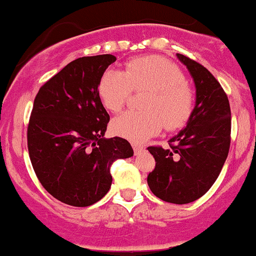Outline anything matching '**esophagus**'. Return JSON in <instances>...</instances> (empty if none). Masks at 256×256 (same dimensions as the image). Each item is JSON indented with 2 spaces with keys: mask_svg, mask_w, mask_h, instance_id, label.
<instances>
[{
  "mask_svg": "<svg viewBox=\"0 0 256 256\" xmlns=\"http://www.w3.org/2000/svg\"><path fill=\"white\" fill-rule=\"evenodd\" d=\"M132 146H133V150L136 154H139L142 150H144V146L142 144L138 143H132Z\"/></svg>",
  "mask_w": 256,
  "mask_h": 256,
  "instance_id": "obj_1",
  "label": "esophagus"
}]
</instances>
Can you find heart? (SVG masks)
Returning a JSON list of instances; mask_svg holds the SVG:
<instances>
[{
  "label": "heart",
  "mask_w": 256,
  "mask_h": 256,
  "mask_svg": "<svg viewBox=\"0 0 256 256\" xmlns=\"http://www.w3.org/2000/svg\"><path fill=\"white\" fill-rule=\"evenodd\" d=\"M132 90H146L142 100L144 110H127L110 123L113 134L132 142H144L162 130L183 128L190 120L196 106V94L186 82L183 72L164 58H133L124 70H108L98 82V97L110 112L123 108Z\"/></svg>",
  "instance_id": "obj_1"
}]
</instances>
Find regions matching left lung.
Returning <instances> with one entry per match:
<instances>
[{
  "mask_svg": "<svg viewBox=\"0 0 256 256\" xmlns=\"http://www.w3.org/2000/svg\"><path fill=\"white\" fill-rule=\"evenodd\" d=\"M193 77L196 107L186 127L169 139V148L148 146L156 159L148 186L159 199L188 204L203 196L222 172L230 148L229 100L204 66L176 53Z\"/></svg>",
  "mask_w": 256,
  "mask_h": 256,
  "instance_id": "left-lung-1",
  "label": "left lung"
}]
</instances>
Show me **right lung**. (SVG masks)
<instances>
[{
    "mask_svg": "<svg viewBox=\"0 0 256 256\" xmlns=\"http://www.w3.org/2000/svg\"><path fill=\"white\" fill-rule=\"evenodd\" d=\"M112 54L80 57L40 88L27 146L43 188L62 203L90 206L112 186L110 166L133 156L128 140L106 139L110 114L98 97V82Z\"/></svg>",
    "mask_w": 256,
    "mask_h": 256,
    "instance_id": "1",
    "label": "right lung"
}]
</instances>
